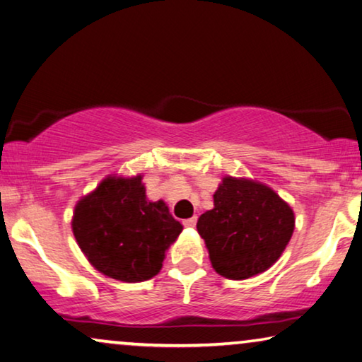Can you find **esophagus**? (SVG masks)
I'll return each instance as SVG.
<instances>
[{
  "mask_svg": "<svg viewBox=\"0 0 362 362\" xmlns=\"http://www.w3.org/2000/svg\"><path fill=\"white\" fill-rule=\"evenodd\" d=\"M182 223H185V226H196L197 216H191V218H186L185 221H182Z\"/></svg>",
  "mask_w": 362,
  "mask_h": 362,
  "instance_id": "obj_1",
  "label": "esophagus"
}]
</instances>
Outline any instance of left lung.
Listing matches in <instances>:
<instances>
[{
	"instance_id": "1",
	"label": "left lung",
	"mask_w": 362,
	"mask_h": 362,
	"mask_svg": "<svg viewBox=\"0 0 362 362\" xmlns=\"http://www.w3.org/2000/svg\"><path fill=\"white\" fill-rule=\"evenodd\" d=\"M197 231L216 274L246 280L280 259L293 236L294 212L264 182L225 176L214 209L199 216Z\"/></svg>"
}]
</instances>
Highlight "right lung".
<instances>
[{"instance_id": "1", "label": "right lung", "mask_w": 362, "mask_h": 362, "mask_svg": "<svg viewBox=\"0 0 362 362\" xmlns=\"http://www.w3.org/2000/svg\"><path fill=\"white\" fill-rule=\"evenodd\" d=\"M72 233L88 264L124 283L153 278L182 225L165 200H148L142 175H110L77 200Z\"/></svg>"}]
</instances>
